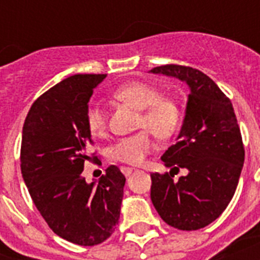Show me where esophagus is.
I'll list each match as a JSON object with an SVG mask.
<instances>
[{
  "mask_svg": "<svg viewBox=\"0 0 260 260\" xmlns=\"http://www.w3.org/2000/svg\"><path fill=\"white\" fill-rule=\"evenodd\" d=\"M121 173L125 175V177H129L131 174L134 173V169H131V167H121Z\"/></svg>",
  "mask_w": 260,
  "mask_h": 260,
  "instance_id": "34e87169",
  "label": "esophagus"
}]
</instances>
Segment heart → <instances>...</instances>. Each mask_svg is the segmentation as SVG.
<instances>
[{
  "mask_svg": "<svg viewBox=\"0 0 260 260\" xmlns=\"http://www.w3.org/2000/svg\"><path fill=\"white\" fill-rule=\"evenodd\" d=\"M117 101L128 104L140 112L138 118L139 128H148L159 138H170L179 128L182 120V110L177 101L162 97L156 87L144 82H131L117 87L112 93ZM85 121L89 132L93 136H104L106 132V116L102 108L91 104L87 108ZM155 143L150 132L143 131L128 138L120 139L109 151L110 159L125 163L131 166H139L144 163Z\"/></svg>",
  "mask_w": 260,
  "mask_h": 260,
  "instance_id": "obj_1",
  "label": "heart"
}]
</instances>
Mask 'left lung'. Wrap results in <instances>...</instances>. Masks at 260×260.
Here are the masks:
<instances>
[{
    "mask_svg": "<svg viewBox=\"0 0 260 260\" xmlns=\"http://www.w3.org/2000/svg\"><path fill=\"white\" fill-rule=\"evenodd\" d=\"M152 74L174 77L189 86L185 118L177 143L162 160L187 174H151V201L169 225L196 231L213 222L234 197L244 163V147L230 98L193 67L166 64Z\"/></svg>",
    "mask_w": 260,
    "mask_h": 260,
    "instance_id": "obj_1",
    "label": "left lung"
}]
</instances>
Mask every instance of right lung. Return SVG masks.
<instances>
[{"label": "right lung", "instance_id": "obj_1", "mask_svg": "<svg viewBox=\"0 0 260 260\" xmlns=\"http://www.w3.org/2000/svg\"><path fill=\"white\" fill-rule=\"evenodd\" d=\"M105 77L63 79L34 102L22 126L21 174L30 198L51 230L78 246H95L113 234L125 185L116 166L91 183L82 177L91 143L85 116Z\"/></svg>", "mask_w": 260, "mask_h": 260}]
</instances>
